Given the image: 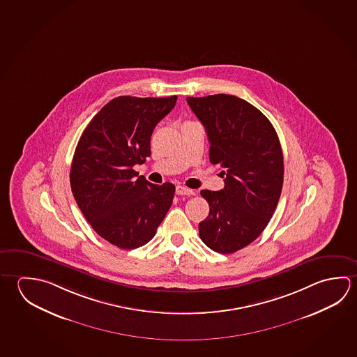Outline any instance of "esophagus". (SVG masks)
<instances>
[{
    "mask_svg": "<svg viewBox=\"0 0 357 357\" xmlns=\"http://www.w3.org/2000/svg\"><path fill=\"white\" fill-rule=\"evenodd\" d=\"M176 193L178 194V195H194V190H192V189H188V188L185 187H181V185H178V187L176 188Z\"/></svg>",
    "mask_w": 357,
    "mask_h": 357,
    "instance_id": "1",
    "label": "esophagus"
}]
</instances>
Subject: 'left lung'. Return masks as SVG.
<instances>
[{
    "label": "left lung",
    "instance_id": "8db88e82",
    "mask_svg": "<svg viewBox=\"0 0 357 357\" xmlns=\"http://www.w3.org/2000/svg\"><path fill=\"white\" fill-rule=\"evenodd\" d=\"M206 128L209 160L225 170V188L202 190L209 214L199 237L228 255L252 243L268 225L281 197L283 154L275 128L257 107L233 95L187 98Z\"/></svg>",
    "mask_w": 357,
    "mask_h": 357
}]
</instances>
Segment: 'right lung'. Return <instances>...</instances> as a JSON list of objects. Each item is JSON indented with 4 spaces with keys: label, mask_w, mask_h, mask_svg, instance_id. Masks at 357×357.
Here are the masks:
<instances>
[{
    "label": "right lung",
    "mask_w": 357,
    "mask_h": 357,
    "mask_svg": "<svg viewBox=\"0 0 357 357\" xmlns=\"http://www.w3.org/2000/svg\"><path fill=\"white\" fill-rule=\"evenodd\" d=\"M176 99L115 98L89 123L76 146L70 170L76 203L93 229L123 250L148 243L173 203L172 183L135 179L132 168L151 157L153 130Z\"/></svg>",
    "instance_id": "1"
}]
</instances>
